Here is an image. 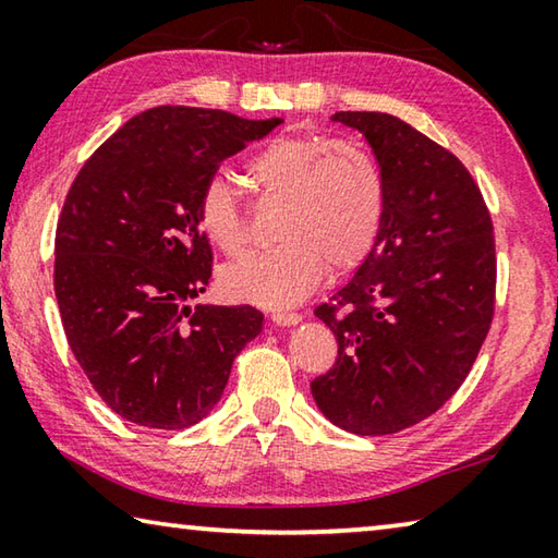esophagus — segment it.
<instances>
[{"instance_id": "1", "label": "esophagus", "mask_w": 558, "mask_h": 558, "mask_svg": "<svg viewBox=\"0 0 558 558\" xmlns=\"http://www.w3.org/2000/svg\"><path fill=\"white\" fill-rule=\"evenodd\" d=\"M270 319H272V325H278V327H290V325H298L302 315H298V313H272Z\"/></svg>"}]
</instances>
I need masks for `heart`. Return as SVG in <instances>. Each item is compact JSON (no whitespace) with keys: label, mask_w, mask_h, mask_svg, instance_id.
<instances>
[{"label":"heart","mask_w":558,"mask_h":558,"mask_svg":"<svg viewBox=\"0 0 558 558\" xmlns=\"http://www.w3.org/2000/svg\"><path fill=\"white\" fill-rule=\"evenodd\" d=\"M245 172L263 199L282 202L276 219L280 243L223 268L226 295L288 307L307 298L327 268L342 276L369 258L386 214L384 172L369 149L349 140L288 132L263 145ZM196 221L214 248L241 256L248 219L229 179H206Z\"/></svg>","instance_id":"obj_1"}]
</instances>
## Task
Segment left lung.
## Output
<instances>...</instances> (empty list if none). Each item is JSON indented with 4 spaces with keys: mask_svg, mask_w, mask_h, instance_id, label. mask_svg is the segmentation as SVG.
I'll return each instance as SVG.
<instances>
[{
    "mask_svg": "<svg viewBox=\"0 0 558 558\" xmlns=\"http://www.w3.org/2000/svg\"><path fill=\"white\" fill-rule=\"evenodd\" d=\"M372 145L384 226L354 278L315 315L337 362L310 384L335 426L391 436L465 381L495 315L497 258L483 192L450 149L389 112H335Z\"/></svg>",
    "mask_w": 558,
    "mask_h": 558,
    "instance_id": "obj_1",
    "label": "left lung"
}]
</instances>
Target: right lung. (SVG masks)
I'll use <instances>...</instances> for the list:
<instances>
[{"instance_id": "right-lung-1", "label": "right lung", "mask_w": 558, "mask_h": 558, "mask_svg": "<svg viewBox=\"0 0 558 558\" xmlns=\"http://www.w3.org/2000/svg\"><path fill=\"white\" fill-rule=\"evenodd\" d=\"M280 118L162 106L110 135L65 194L53 290L73 356L130 423L194 426L221 399L231 364L260 335L251 305H189L214 253L196 221L204 182Z\"/></svg>"}]
</instances>
